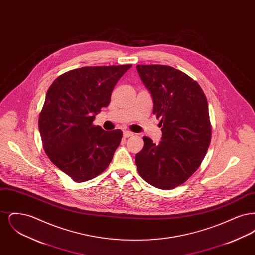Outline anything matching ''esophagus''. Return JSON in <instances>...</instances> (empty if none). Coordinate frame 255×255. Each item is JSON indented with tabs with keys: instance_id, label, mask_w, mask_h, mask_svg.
I'll use <instances>...</instances> for the list:
<instances>
[{
	"instance_id": "34e87169",
	"label": "esophagus",
	"mask_w": 255,
	"mask_h": 255,
	"mask_svg": "<svg viewBox=\"0 0 255 255\" xmlns=\"http://www.w3.org/2000/svg\"><path fill=\"white\" fill-rule=\"evenodd\" d=\"M133 134V133L130 132V131H124V132H123V136H124V137H129V136H132Z\"/></svg>"
}]
</instances>
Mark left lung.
<instances>
[{
	"label": "left lung",
	"mask_w": 255,
	"mask_h": 255,
	"mask_svg": "<svg viewBox=\"0 0 255 255\" xmlns=\"http://www.w3.org/2000/svg\"><path fill=\"white\" fill-rule=\"evenodd\" d=\"M136 71L162 132L158 144L143 136V148L135 155L137 172L157 188H175L198 169L210 143L206 95L191 77L169 66L137 65Z\"/></svg>",
	"instance_id": "8db88e82"
}]
</instances>
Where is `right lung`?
<instances>
[{
	"label": "right lung",
	"instance_id": "right-lung-1",
	"mask_svg": "<svg viewBox=\"0 0 255 255\" xmlns=\"http://www.w3.org/2000/svg\"><path fill=\"white\" fill-rule=\"evenodd\" d=\"M132 65L83 67L58 76L47 92L39 132L49 159L75 182L96 178L109 166L122 131L93 122L108 107L118 81Z\"/></svg>",
	"mask_w": 255,
	"mask_h": 255
}]
</instances>
